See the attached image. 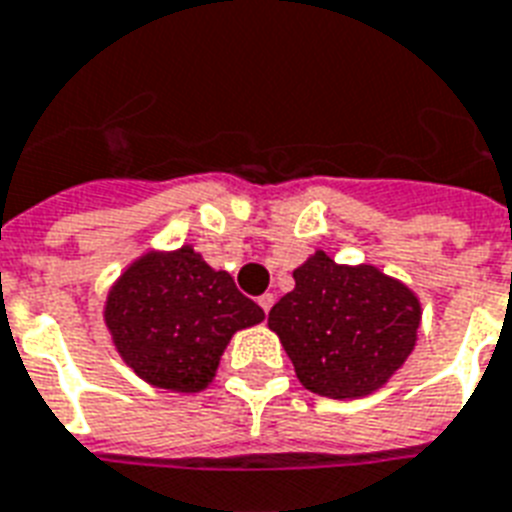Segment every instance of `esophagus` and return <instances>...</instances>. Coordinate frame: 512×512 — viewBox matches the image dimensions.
<instances>
[{
    "instance_id": "esophagus-1",
    "label": "esophagus",
    "mask_w": 512,
    "mask_h": 512,
    "mask_svg": "<svg viewBox=\"0 0 512 512\" xmlns=\"http://www.w3.org/2000/svg\"><path fill=\"white\" fill-rule=\"evenodd\" d=\"M273 292H265V295H260V298H257V303H260V308H263L265 314H268V311H271V306H273Z\"/></svg>"
}]
</instances>
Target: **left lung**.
Masks as SVG:
<instances>
[{
    "label": "left lung",
    "mask_w": 512,
    "mask_h": 512,
    "mask_svg": "<svg viewBox=\"0 0 512 512\" xmlns=\"http://www.w3.org/2000/svg\"><path fill=\"white\" fill-rule=\"evenodd\" d=\"M295 290L268 314L308 392L365 397L408 360L421 322L419 298L373 265H338L317 252L292 271Z\"/></svg>",
    "instance_id": "1"
}]
</instances>
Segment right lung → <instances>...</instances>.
<instances>
[{"mask_svg": "<svg viewBox=\"0 0 512 512\" xmlns=\"http://www.w3.org/2000/svg\"><path fill=\"white\" fill-rule=\"evenodd\" d=\"M230 273L214 271L193 247L147 252L107 295L104 322L120 357L147 384L201 392L236 330L263 322Z\"/></svg>", "mask_w": 512, "mask_h": 512, "instance_id": "1", "label": "right lung"}]
</instances>
